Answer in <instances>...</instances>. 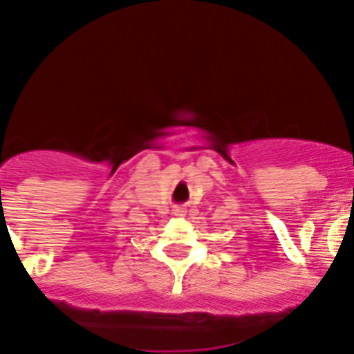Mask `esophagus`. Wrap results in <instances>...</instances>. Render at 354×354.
Returning a JSON list of instances; mask_svg holds the SVG:
<instances>
[{
	"mask_svg": "<svg viewBox=\"0 0 354 354\" xmlns=\"http://www.w3.org/2000/svg\"><path fill=\"white\" fill-rule=\"evenodd\" d=\"M174 214L175 216H184V214H186V207H174Z\"/></svg>",
	"mask_w": 354,
	"mask_h": 354,
	"instance_id": "esophagus-1",
	"label": "esophagus"
}]
</instances>
